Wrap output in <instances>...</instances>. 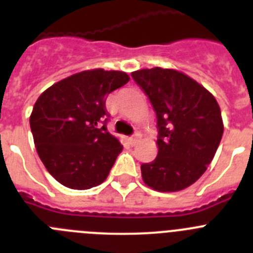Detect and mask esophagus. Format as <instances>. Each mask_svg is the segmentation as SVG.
I'll list each match as a JSON object with an SVG mask.
<instances>
[{
    "label": "esophagus",
    "instance_id": "obj_1",
    "mask_svg": "<svg viewBox=\"0 0 253 253\" xmlns=\"http://www.w3.org/2000/svg\"><path fill=\"white\" fill-rule=\"evenodd\" d=\"M129 143H130V146H135L138 142L140 140V135L139 134H135V135H133V137L129 138Z\"/></svg>",
    "mask_w": 253,
    "mask_h": 253
}]
</instances>
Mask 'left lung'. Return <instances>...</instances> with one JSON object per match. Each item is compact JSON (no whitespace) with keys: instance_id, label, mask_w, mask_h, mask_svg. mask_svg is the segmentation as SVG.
<instances>
[{"instance_id":"obj_1","label":"left lung","mask_w":253,"mask_h":253,"mask_svg":"<svg viewBox=\"0 0 253 253\" xmlns=\"http://www.w3.org/2000/svg\"><path fill=\"white\" fill-rule=\"evenodd\" d=\"M157 115L158 154L140 166L144 184L161 193L180 191L202 177L223 135L220 107L209 91L176 69L131 73Z\"/></svg>"}]
</instances>
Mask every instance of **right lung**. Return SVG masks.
Listing matches in <instances>:
<instances>
[{
    "instance_id": "1",
    "label": "right lung",
    "mask_w": 253,
    "mask_h": 253,
    "mask_svg": "<svg viewBox=\"0 0 253 253\" xmlns=\"http://www.w3.org/2000/svg\"><path fill=\"white\" fill-rule=\"evenodd\" d=\"M130 80L122 71L88 69L46 88L30 115L35 148L45 169L63 186L87 190L106 180L123 151L106 125V96ZM106 122V119H105Z\"/></svg>"
}]
</instances>
